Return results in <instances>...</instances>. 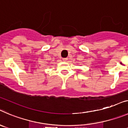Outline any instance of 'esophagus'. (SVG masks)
<instances>
[{
	"label": "esophagus",
	"instance_id": "esophagus-1",
	"mask_svg": "<svg viewBox=\"0 0 128 128\" xmlns=\"http://www.w3.org/2000/svg\"><path fill=\"white\" fill-rule=\"evenodd\" d=\"M68 58H62L63 61H64V62H66L67 60H68Z\"/></svg>",
	"mask_w": 128,
	"mask_h": 128
}]
</instances>
